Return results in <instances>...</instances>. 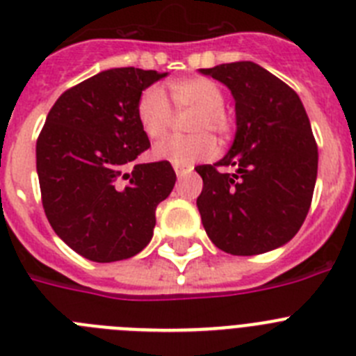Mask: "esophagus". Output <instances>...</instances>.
Instances as JSON below:
<instances>
[{"mask_svg":"<svg viewBox=\"0 0 356 356\" xmlns=\"http://www.w3.org/2000/svg\"><path fill=\"white\" fill-rule=\"evenodd\" d=\"M175 171H176V176H178V178H181V176H185V175H187V172H191V169H187V168H175Z\"/></svg>","mask_w":356,"mask_h":356,"instance_id":"1","label":"esophagus"}]
</instances>
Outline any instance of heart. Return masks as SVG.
I'll use <instances>...</instances> for the list:
<instances>
[{"mask_svg":"<svg viewBox=\"0 0 356 356\" xmlns=\"http://www.w3.org/2000/svg\"><path fill=\"white\" fill-rule=\"evenodd\" d=\"M172 102L180 112H194L187 121L191 135H175L153 147L156 160L171 162L176 168H191L193 163L212 159L217 144L209 131L228 137L232 119L226 114L225 94L216 81L209 78H187L171 85ZM137 119L149 139H160L171 130L175 110L168 94L153 85L143 90L137 102Z\"/></svg>","mask_w":356,"mask_h":356,"instance_id":"b5f03b06","label":"heart"}]
</instances>
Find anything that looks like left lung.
<instances>
[{
	"mask_svg": "<svg viewBox=\"0 0 356 356\" xmlns=\"http://www.w3.org/2000/svg\"><path fill=\"white\" fill-rule=\"evenodd\" d=\"M200 71L232 90L237 115L228 153L196 168L203 178L196 205L207 235L229 254L276 250L298 234L316 187L317 144L303 103L254 62Z\"/></svg>",
	"mask_w": 356,
	"mask_h": 356,
	"instance_id": "1",
	"label": "left lung"
}]
</instances>
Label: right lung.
Wrapping results in <instances>:
<instances>
[{
    "instance_id": "right-lung-1",
    "label": "right lung",
    "mask_w": 356,
    "mask_h": 356,
    "mask_svg": "<svg viewBox=\"0 0 356 356\" xmlns=\"http://www.w3.org/2000/svg\"><path fill=\"white\" fill-rule=\"evenodd\" d=\"M168 72L115 67L65 90L37 139L42 207L55 234L92 262L147 246L155 210L171 194V163H134L149 147L137 119L144 89Z\"/></svg>"
}]
</instances>
